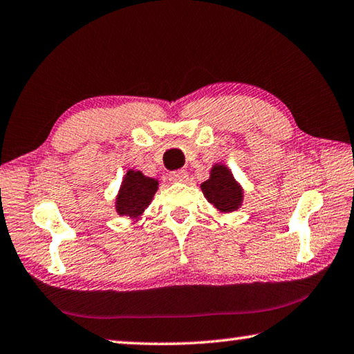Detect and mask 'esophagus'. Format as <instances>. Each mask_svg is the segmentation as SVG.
<instances>
[{
	"label": "esophagus",
	"instance_id": "34e87169",
	"mask_svg": "<svg viewBox=\"0 0 354 354\" xmlns=\"http://www.w3.org/2000/svg\"><path fill=\"white\" fill-rule=\"evenodd\" d=\"M169 179L171 183H185L189 179V175L185 170H176V171H171L169 175Z\"/></svg>",
	"mask_w": 354,
	"mask_h": 354
}]
</instances>
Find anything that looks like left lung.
Here are the masks:
<instances>
[{"mask_svg": "<svg viewBox=\"0 0 354 354\" xmlns=\"http://www.w3.org/2000/svg\"><path fill=\"white\" fill-rule=\"evenodd\" d=\"M203 195L220 214H231L242 207L243 187L232 175L231 169L217 162L209 171V178L201 183Z\"/></svg>", "mask_w": 354, "mask_h": 354, "instance_id": "obj_1", "label": "left lung"}]
</instances>
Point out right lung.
Segmentation results:
<instances>
[{
	"instance_id": "obj_1",
	"label": "right lung",
	"mask_w": 354,
	"mask_h": 354,
	"mask_svg": "<svg viewBox=\"0 0 354 354\" xmlns=\"http://www.w3.org/2000/svg\"><path fill=\"white\" fill-rule=\"evenodd\" d=\"M158 187L159 181L156 178L145 176L140 170L129 169L115 196V212L120 217H129L131 220L142 217L145 209L151 205Z\"/></svg>"
}]
</instances>
